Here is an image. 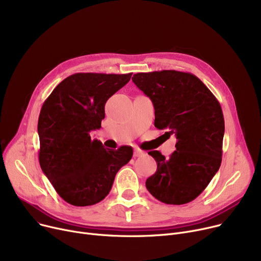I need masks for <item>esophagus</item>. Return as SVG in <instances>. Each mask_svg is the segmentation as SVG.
Listing matches in <instances>:
<instances>
[{
  "mask_svg": "<svg viewBox=\"0 0 261 261\" xmlns=\"http://www.w3.org/2000/svg\"><path fill=\"white\" fill-rule=\"evenodd\" d=\"M145 154V152L143 151V150H140V149H134V158H140V156H143Z\"/></svg>",
  "mask_w": 261,
  "mask_h": 261,
  "instance_id": "esophagus-1",
  "label": "esophagus"
}]
</instances>
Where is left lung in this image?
<instances>
[{
    "mask_svg": "<svg viewBox=\"0 0 261 261\" xmlns=\"http://www.w3.org/2000/svg\"><path fill=\"white\" fill-rule=\"evenodd\" d=\"M132 81L152 100L154 126L174 134L169 159L150 151L158 163L146 187L165 204L195 200L210 184L222 161L224 117L215 95L195 75L173 70L134 74Z\"/></svg>",
    "mask_w": 261,
    "mask_h": 261,
    "instance_id": "left-lung-1",
    "label": "left lung"
}]
</instances>
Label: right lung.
Segmentation results:
<instances>
[{"instance_id":"obj_1","label":"right lung","mask_w":261,"mask_h":261,"mask_svg":"<svg viewBox=\"0 0 261 261\" xmlns=\"http://www.w3.org/2000/svg\"><path fill=\"white\" fill-rule=\"evenodd\" d=\"M132 73H76L53 90L38 120L39 163L57 194L74 206L103 200L133 149H105L90 132L101 127L107 100L127 85Z\"/></svg>"}]
</instances>
